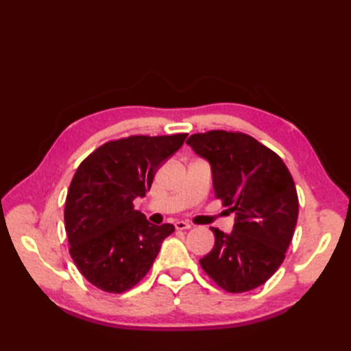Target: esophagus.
Wrapping results in <instances>:
<instances>
[{
	"label": "esophagus",
	"instance_id": "obj_1",
	"mask_svg": "<svg viewBox=\"0 0 351 351\" xmlns=\"http://www.w3.org/2000/svg\"><path fill=\"white\" fill-rule=\"evenodd\" d=\"M175 228H176L178 230L190 229V228H191V223H189V221H184V220H178V221H175Z\"/></svg>",
	"mask_w": 351,
	"mask_h": 351
}]
</instances>
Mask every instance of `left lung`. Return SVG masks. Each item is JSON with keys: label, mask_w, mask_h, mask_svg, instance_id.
I'll return each instance as SVG.
<instances>
[{"label": "left lung", "mask_w": 351, "mask_h": 351, "mask_svg": "<svg viewBox=\"0 0 351 351\" xmlns=\"http://www.w3.org/2000/svg\"><path fill=\"white\" fill-rule=\"evenodd\" d=\"M187 143L211 162L214 196L237 215L229 235L211 228L214 247L199 263L228 293L255 289L280 267L293 240L299 215L293 176L278 154L249 134L211 130Z\"/></svg>", "instance_id": "1"}]
</instances>
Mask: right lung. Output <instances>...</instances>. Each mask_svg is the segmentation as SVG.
<instances>
[{
	"label": "right lung",
	"mask_w": 351,
	"mask_h": 351,
	"mask_svg": "<svg viewBox=\"0 0 351 351\" xmlns=\"http://www.w3.org/2000/svg\"><path fill=\"white\" fill-rule=\"evenodd\" d=\"M187 136L114 138L81 161L66 196L64 229L71 258L93 287L122 294L151 270L175 226L149 223L134 199L146 195L156 170Z\"/></svg>",
	"instance_id": "1"
}]
</instances>
